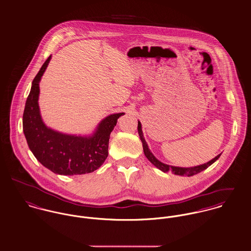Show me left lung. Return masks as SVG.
Instances as JSON below:
<instances>
[{
    "instance_id": "left-lung-1",
    "label": "left lung",
    "mask_w": 251,
    "mask_h": 251,
    "mask_svg": "<svg viewBox=\"0 0 251 251\" xmlns=\"http://www.w3.org/2000/svg\"><path fill=\"white\" fill-rule=\"evenodd\" d=\"M138 133H139V136H140V139L142 141L143 144V150L144 153L146 155V157L155 166L157 167L159 170H161L162 172H169V171H172L174 174L176 175H179V176H193L195 174H198L200 173L201 171L207 169L210 165H212L215 160H217L220 156V154H218L217 156H215L214 159H212L211 161L205 163V164H202V165H199V166H195V167H189V168H182V167H176V166H170V165H167V164H164L162 162H160L158 159H156L154 157V155L151 152V151L149 150L148 148V145L145 141V138L143 136V132H142V128H141V123L138 122Z\"/></svg>"
}]
</instances>
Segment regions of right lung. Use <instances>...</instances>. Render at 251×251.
<instances>
[{
    "label": "right lung",
    "mask_w": 251,
    "mask_h": 251,
    "mask_svg": "<svg viewBox=\"0 0 251 251\" xmlns=\"http://www.w3.org/2000/svg\"><path fill=\"white\" fill-rule=\"evenodd\" d=\"M51 56L42 65L33 80L23 114V131L36 159L55 174L73 176L92 173L108 156L110 133L124 113L106 117L90 137L63 134L48 128L41 120L38 107L39 81Z\"/></svg>",
    "instance_id": "add662e5"
}]
</instances>
